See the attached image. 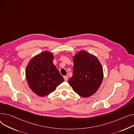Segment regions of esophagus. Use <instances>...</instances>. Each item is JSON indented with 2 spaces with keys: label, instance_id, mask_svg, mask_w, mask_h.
Returning <instances> with one entry per match:
<instances>
[{
  "label": "esophagus",
  "instance_id": "obj_1",
  "mask_svg": "<svg viewBox=\"0 0 134 134\" xmlns=\"http://www.w3.org/2000/svg\"><path fill=\"white\" fill-rule=\"evenodd\" d=\"M64 80H65V81H67L68 80V76H64Z\"/></svg>",
  "mask_w": 134,
  "mask_h": 134
}]
</instances>
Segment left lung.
Instances as JSON below:
<instances>
[{
    "instance_id": "8db88e82",
    "label": "left lung",
    "mask_w": 134,
    "mask_h": 134,
    "mask_svg": "<svg viewBox=\"0 0 134 134\" xmlns=\"http://www.w3.org/2000/svg\"><path fill=\"white\" fill-rule=\"evenodd\" d=\"M73 76L68 80L74 91L83 97L93 95L102 82V65L98 59L85 51L79 52L73 58Z\"/></svg>"
}]
</instances>
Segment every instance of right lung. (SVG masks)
<instances>
[{"label":"right lung","mask_w":134,"mask_h":134,"mask_svg":"<svg viewBox=\"0 0 134 134\" xmlns=\"http://www.w3.org/2000/svg\"><path fill=\"white\" fill-rule=\"evenodd\" d=\"M53 54L43 52L34 57L26 69L27 82L32 91L40 96L54 92L58 86L64 81L59 71L53 64Z\"/></svg>","instance_id":"1"}]
</instances>
